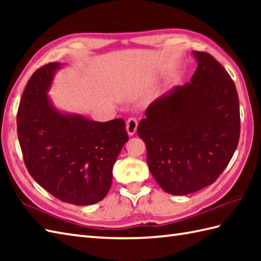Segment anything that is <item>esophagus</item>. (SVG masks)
<instances>
[{
  "mask_svg": "<svg viewBox=\"0 0 261 261\" xmlns=\"http://www.w3.org/2000/svg\"><path fill=\"white\" fill-rule=\"evenodd\" d=\"M138 127V121L136 118H129L126 121V131L129 136H134Z\"/></svg>",
  "mask_w": 261,
  "mask_h": 261,
  "instance_id": "34e87169",
  "label": "esophagus"
}]
</instances>
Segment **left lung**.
Returning <instances> with one entry per match:
<instances>
[{"label": "left lung", "instance_id": "1", "mask_svg": "<svg viewBox=\"0 0 261 261\" xmlns=\"http://www.w3.org/2000/svg\"><path fill=\"white\" fill-rule=\"evenodd\" d=\"M193 54L198 66L191 82L149 105L137 130L146 143L153 178L173 195L213 184L230 163L240 138L234 82L210 54Z\"/></svg>", "mask_w": 261, "mask_h": 261}]
</instances>
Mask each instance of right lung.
Here are the masks:
<instances>
[{"label":"right lung","instance_id":"1","mask_svg":"<svg viewBox=\"0 0 261 261\" xmlns=\"http://www.w3.org/2000/svg\"><path fill=\"white\" fill-rule=\"evenodd\" d=\"M59 67L43 65L28 82L16 114L20 147L39 185L60 201L91 205L107 196L129 137L122 119L96 122L54 109L47 91Z\"/></svg>","mask_w":261,"mask_h":261}]
</instances>
